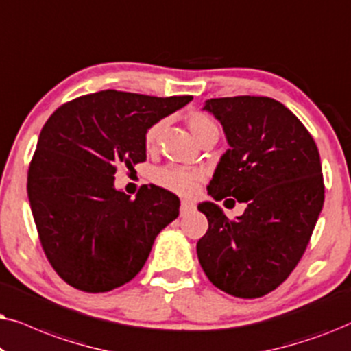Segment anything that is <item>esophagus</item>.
<instances>
[{"mask_svg": "<svg viewBox=\"0 0 351 351\" xmlns=\"http://www.w3.org/2000/svg\"><path fill=\"white\" fill-rule=\"evenodd\" d=\"M195 205L193 202H189V200H181V205H180V212L181 215H188L191 212H194Z\"/></svg>", "mask_w": 351, "mask_h": 351, "instance_id": "34e87169", "label": "esophagus"}]
</instances>
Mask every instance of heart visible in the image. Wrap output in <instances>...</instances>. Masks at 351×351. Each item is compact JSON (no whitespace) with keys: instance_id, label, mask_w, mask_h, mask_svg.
Segmentation results:
<instances>
[{"instance_id":"obj_1","label":"heart","mask_w":351,"mask_h":351,"mask_svg":"<svg viewBox=\"0 0 351 351\" xmlns=\"http://www.w3.org/2000/svg\"><path fill=\"white\" fill-rule=\"evenodd\" d=\"M188 127L199 143L205 136H208L210 133L218 132L217 123H215L212 117L204 114V112H191L188 117ZM163 128H165V120H158L146 130L144 146H146L147 151L156 149ZM152 178L160 188H165L171 193L181 195H191L197 189L199 181L204 178V173L200 170H189V168L181 167H163L154 171Z\"/></svg>"}]
</instances>
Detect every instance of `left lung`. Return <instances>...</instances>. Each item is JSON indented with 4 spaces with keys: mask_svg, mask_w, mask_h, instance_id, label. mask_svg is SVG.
I'll use <instances>...</instances> for the list:
<instances>
[{
    "mask_svg": "<svg viewBox=\"0 0 351 351\" xmlns=\"http://www.w3.org/2000/svg\"><path fill=\"white\" fill-rule=\"evenodd\" d=\"M204 110L219 120L230 144L208 194L247 208L230 219L217 204H199L208 219L197 242L200 266L230 295L263 297L289 278L315 230L324 204L319 152L302 121L271 97H217Z\"/></svg>",
    "mask_w": 351,
    "mask_h": 351,
    "instance_id": "left-lung-1",
    "label": "left lung"
}]
</instances>
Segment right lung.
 I'll return each mask as SVG.
<instances>
[{
    "instance_id": "obj_1",
    "label": "right lung",
    "mask_w": 351,
    "mask_h": 351,
    "mask_svg": "<svg viewBox=\"0 0 351 351\" xmlns=\"http://www.w3.org/2000/svg\"><path fill=\"white\" fill-rule=\"evenodd\" d=\"M191 101L106 90L65 102L45 123L27 193L46 258L72 287L97 293L132 281L180 215L170 191L143 186L132 199L114 175L146 160V130Z\"/></svg>"
}]
</instances>
